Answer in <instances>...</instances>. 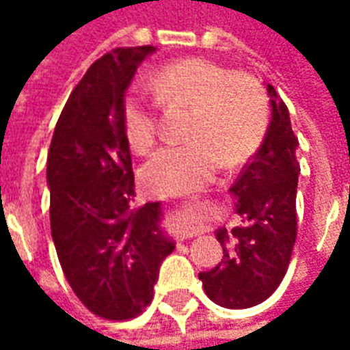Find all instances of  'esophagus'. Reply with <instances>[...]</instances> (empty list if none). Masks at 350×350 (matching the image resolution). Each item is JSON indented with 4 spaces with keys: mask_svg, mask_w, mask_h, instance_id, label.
<instances>
[{
    "mask_svg": "<svg viewBox=\"0 0 350 350\" xmlns=\"http://www.w3.org/2000/svg\"><path fill=\"white\" fill-rule=\"evenodd\" d=\"M197 234H198L197 228H191V230H185V232H183V236H185V238H193V236H197Z\"/></svg>",
    "mask_w": 350,
    "mask_h": 350,
    "instance_id": "1",
    "label": "esophagus"
}]
</instances>
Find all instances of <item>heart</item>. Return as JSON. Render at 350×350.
Instances as JSON below:
<instances>
[{
    "instance_id": "obj_1",
    "label": "heart",
    "mask_w": 350,
    "mask_h": 350,
    "mask_svg": "<svg viewBox=\"0 0 350 350\" xmlns=\"http://www.w3.org/2000/svg\"><path fill=\"white\" fill-rule=\"evenodd\" d=\"M161 105L193 110L182 146H161L142 168L144 183L159 195H187L212 180L217 161L236 165L262 142L268 100L262 86L247 75H230L223 65L191 57L161 67L150 77ZM123 129L133 150L146 152L155 140V105L140 86L123 100Z\"/></svg>"
}]
</instances>
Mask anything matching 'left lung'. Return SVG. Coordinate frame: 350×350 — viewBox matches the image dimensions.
<instances>
[{
  "label": "left lung",
  "instance_id": "left-lung-1",
  "mask_svg": "<svg viewBox=\"0 0 350 350\" xmlns=\"http://www.w3.org/2000/svg\"><path fill=\"white\" fill-rule=\"evenodd\" d=\"M271 116L262 144L230 187L242 225L215 230L223 258L200 271L208 298L228 309L253 308L270 298L285 278L296 240V187L300 165L291 116L273 86Z\"/></svg>",
  "mask_w": 350,
  "mask_h": 350
}]
</instances>
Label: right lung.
<instances>
[{
	"label": "right lung",
	"mask_w": 350,
	"mask_h": 350,
	"mask_svg": "<svg viewBox=\"0 0 350 350\" xmlns=\"http://www.w3.org/2000/svg\"><path fill=\"white\" fill-rule=\"evenodd\" d=\"M155 46L118 49L75 88L46 159L50 228L65 278L92 313L125 321L153 298L161 262L174 251L161 202L133 208L135 176L123 100Z\"/></svg>",
	"instance_id": "obj_1"
}]
</instances>
